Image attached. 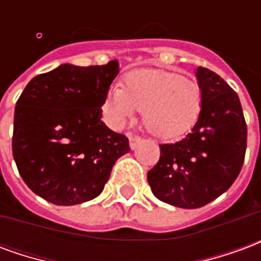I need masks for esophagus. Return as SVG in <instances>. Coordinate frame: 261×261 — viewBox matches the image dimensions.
<instances>
[{"instance_id": "1", "label": "esophagus", "mask_w": 261, "mask_h": 261, "mask_svg": "<svg viewBox=\"0 0 261 261\" xmlns=\"http://www.w3.org/2000/svg\"><path fill=\"white\" fill-rule=\"evenodd\" d=\"M128 141H130V148L131 149H136L137 145L141 142V138L137 136H133V134H128Z\"/></svg>"}]
</instances>
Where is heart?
Here are the masks:
<instances>
[{
    "mask_svg": "<svg viewBox=\"0 0 261 261\" xmlns=\"http://www.w3.org/2000/svg\"><path fill=\"white\" fill-rule=\"evenodd\" d=\"M201 106V88L196 81L155 68L125 74L121 88H110L103 100V110L113 127H123L136 110H141L145 128L161 138L187 133L200 117Z\"/></svg>",
    "mask_w": 261,
    "mask_h": 261,
    "instance_id": "heart-1",
    "label": "heart"
}]
</instances>
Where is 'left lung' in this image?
Segmentation results:
<instances>
[{
    "instance_id": "8db88e82",
    "label": "left lung",
    "mask_w": 261,
    "mask_h": 261,
    "mask_svg": "<svg viewBox=\"0 0 261 261\" xmlns=\"http://www.w3.org/2000/svg\"><path fill=\"white\" fill-rule=\"evenodd\" d=\"M200 117L181 141L162 144L147 179L153 196L179 208H200L224 194L245 161L247 127L239 96L218 74L198 67Z\"/></svg>"
}]
</instances>
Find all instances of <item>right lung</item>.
Masks as SVG:
<instances>
[{
    "mask_svg": "<svg viewBox=\"0 0 261 261\" xmlns=\"http://www.w3.org/2000/svg\"><path fill=\"white\" fill-rule=\"evenodd\" d=\"M119 61L63 64L36 75L16 102L12 153L32 192L56 205L89 201L103 192L128 138L103 123L106 92Z\"/></svg>",
    "mask_w": 261,
    "mask_h": 261,
    "instance_id": "add662e5",
    "label": "right lung"
}]
</instances>
